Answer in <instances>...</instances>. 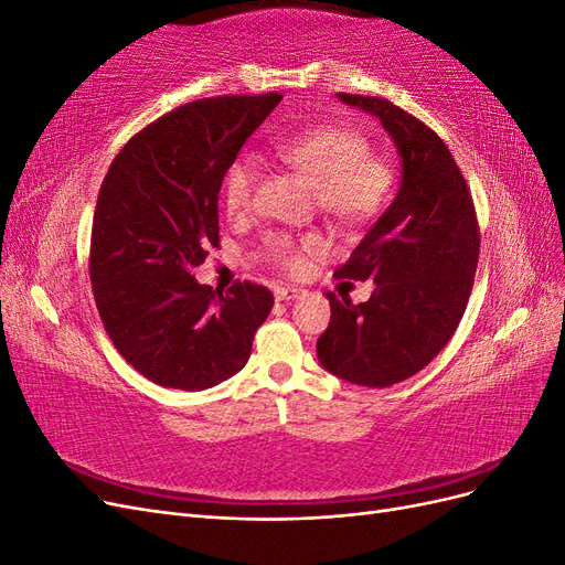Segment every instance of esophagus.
I'll use <instances>...</instances> for the list:
<instances>
[{"label": "esophagus", "instance_id": "34e87169", "mask_svg": "<svg viewBox=\"0 0 565 565\" xmlns=\"http://www.w3.org/2000/svg\"><path fill=\"white\" fill-rule=\"evenodd\" d=\"M306 295V289H301V287H278L276 289V299L278 301H295V299H299V297H303Z\"/></svg>", "mask_w": 565, "mask_h": 565}]
</instances>
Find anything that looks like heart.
Wrapping results in <instances>:
<instances>
[{"label": "heart", "mask_w": 565, "mask_h": 565, "mask_svg": "<svg viewBox=\"0 0 565 565\" xmlns=\"http://www.w3.org/2000/svg\"><path fill=\"white\" fill-rule=\"evenodd\" d=\"M276 156L316 183L320 210L341 226H363L377 218L393 193V167L370 152L365 136L344 125H316L276 143ZM259 185V162L252 156L235 158L221 183V202L231 218H243L254 207ZM318 235H289L282 231L264 237V254L287 273H299L306 256L318 254Z\"/></svg>", "instance_id": "heart-1"}]
</instances>
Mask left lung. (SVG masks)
Here are the masks:
<instances>
[{
    "label": "left lung",
    "mask_w": 565,
    "mask_h": 565,
    "mask_svg": "<svg viewBox=\"0 0 565 565\" xmlns=\"http://www.w3.org/2000/svg\"><path fill=\"white\" fill-rule=\"evenodd\" d=\"M377 115L403 158L401 191L334 278L374 280L365 303L328 292L318 339L322 367L358 386L413 377L448 344L465 316L481 252L469 185L440 136L388 98L339 94Z\"/></svg>",
    "instance_id": "left-lung-1"
}]
</instances>
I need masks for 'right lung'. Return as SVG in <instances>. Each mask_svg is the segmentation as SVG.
I'll return each instance as SVG.
<instances>
[{
  "mask_svg": "<svg viewBox=\"0 0 565 565\" xmlns=\"http://www.w3.org/2000/svg\"><path fill=\"white\" fill-rule=\"evenodd\" d=\"M280 94L214 96L158 117L117 152L100 183L89 245L96 309L115 349L143 377L202 391L241 372L273 309L264 285L228 292L191 270L218 247L228 164Z\"/></svg>",
  "mask_w": 565,
  "mask_h": 565,
  "instance_id": "add662e5",
  "label": "right lung"
}]
</instances>
